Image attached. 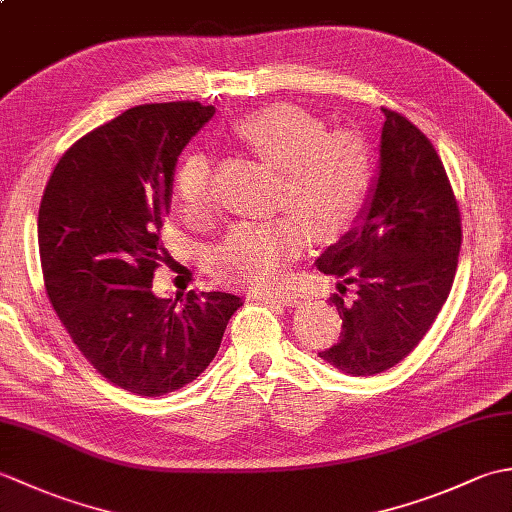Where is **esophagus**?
Listing matches in <instances>:
<instances>
[{"label": "esophagus", "instance_id": "obj_1", "mask_svg": "<svg viewBox=\"0 0 512 512\" xmlns=\"http://www.w3.org/2000/svg\"><path fill=\"white\" fill-rule=\"evenodd\" d=\"M255 299L264 303H275V306H297L295 295H255Z\"/></svg>", "mask_w": 512, "mask_h": 512}]
</instances>
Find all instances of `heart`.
Returning a JSON list of instances; mask_svg holds the SVG:
<instances>
[{"label":"heart","mask_w":512,"mask_h":512,"mask_svg":"<svg viewBox=\"0 0 512 512\" xmlns=\"http://www.w3.org/2000/svg\"><path fill=\"white\" fill-rule=\"evenodd\" d=\"M257 158L281 169L273 222L239 224L213 253V273L224 284L268 290L286 279L292 262L314 242H332L356 220L372 187V147L356 132H328L321 118L295 105H273L235 125ZM173 195L184 220L215 215L213 167L193 151L173 173Z\"/></svg>","instance_id":"b5f03b06"}]
</instances>
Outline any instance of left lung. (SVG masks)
<instances>
[{
	"mask_svg": "<svg viewBox=\"0 0 512 512\" xmlns=\"http://www.w3.org/2000/svg\"><path fill=\"white\" fill-rule=\"evenodd\" d=\"M383 114L372 195L352 231L317 259L321 273L341 281L330 301L343 319L339 343L319 356L350 376L387 372L416 350L449 297L462 244L438 151L405 116Z\"/></svg>",
	"mask_w": 512,
	"mask_h": 512,
	"instance_id": "left-lung-1",
	"label": "left lung"
}]
</instances>
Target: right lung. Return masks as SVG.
Segmentation results:
<instances>
[{
    "mask_svg": "<svg viewBox=\"0 0 512 512\" xmlns=\"http://www.w3.org/2000/svg\"><path fill=\"white\" fill-rule=\"evenodd\" d=\"M198 101L138 105L76 140L39 206L43 284L72 343L116 387L165 396L198 378L242 299L151 292L165 257L173 171L211 121Z\"/></svg>",
    "mask_w": 512,
    "mask_h": 512,
    "instance_id": "right-lung-1",
    "label": "right lung"
}]
</instances>
